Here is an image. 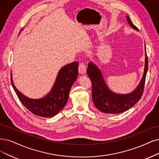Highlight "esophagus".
I'll return each mask as SVG.
<instances>
[{
    "label": "esophagus",
    "instance_id": "34e87169",
    "mask_svg": "<svg viewBox=\"0 0 159 159\" xmlns=\"http://www.w3.org/2000/svg\"><path fill=\"white\" fill-rule=\"evenodd\" d=\"M79 72L82 74V75H84L86 72V68L85 65L83 62H81L79 64Z\"/></svg>",
    "mask_w": 159,
    "mask_h": 159
}]
</instances>
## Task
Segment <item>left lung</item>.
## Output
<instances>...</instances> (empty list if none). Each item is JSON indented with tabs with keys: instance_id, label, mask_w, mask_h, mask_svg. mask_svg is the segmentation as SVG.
<instances>
[{
	"instance_id": "obj_1",
	"label": "left lung",
	"mask_w": 159,
	"mask_h": 159,
	"mask_svg": "<svg viewBox=\"0 0 159 159\" xmlns=\"http://www.w3.org/2000/svg\"><path fill=\"white\" fill-rule=\"evenodd\" d=\"M126 18L130 25L138 31V28L133 24L130 17L126 16ZM145 61L144 73L139 84L132 92L126 94L116 93L109 90L100 70L94 63L89 62L88 65L87 75L92 82V99L96 108L103 113L117 114L125 112L136 104L143 95L148 69V58L146 53Z\"/></svg>"
}]
</instances>
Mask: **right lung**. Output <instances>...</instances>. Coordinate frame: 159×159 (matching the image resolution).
I'll use <instances>...</instances> for the list:
<instances>
[{"mask_svg":"<svg viewBox=\"0 0 159 159\" xmlns=\"http://www.w3.org/2000/svg\"><path fill=\"white\" fill-rule=\"evenodd\" d=\"M78 68L77 61L63 67L58 72L50 92L40 99L29 98L21 93L14 86L11 74V83L20 100L29 111L39 116L52 117L57 115L66 105L70 88L77 79Z\"/></svg>","mask_w":159,"mask_h":159,"instance_id":"obj_1","label":"right lung"}]
</instances>
